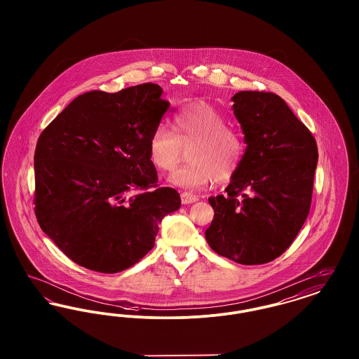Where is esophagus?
Here are the masks:
<instances>
[{
  "label": "esophagus",
  "mask_w": 359,
  "mask_h": 359,
  "mask_svg": "<svg viewBox=\"0 0 359 359\" xmlns=\"http://www.w3.org/2000/svg\"><path fill=\"white\" fill-rule=\"evenodd\" d=\"M180 198H182V203H183V205L195 203V202H198V199H199L196 195H192V194H188V192H182Z\"/></svg>",
  "instance_id": "esophagus-1"
}]
</instances>
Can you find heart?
Here are the masks:
<instances>
[{
    "label": "heart",
    "instance_id": "1",
    "mask_svg": "<svg viewBox=\"0 0 359 359\" xmlns=\"http://www.w3.org/2000/svg\"><path fill=\"white\" fill-rule=\"evenodd\" d=\"M172 132L156 126L149 140V158L157 170L171 172L179 164L183 149H189L187 167L173 172L172 184L198 191L214 180L224 183L238 172L246 151L243 136L227 126L221 111L205 102L188 103L172 118Z\"/></svg>",
    "mask_w": 359,
    "mask_h": 359
}]
</instances>
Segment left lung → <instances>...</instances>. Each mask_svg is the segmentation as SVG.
<instances>
[{"label": "left lung", "mask_w": 359, "mask_h": 359, "mask_svg": "<svg viewBox=\"0 0 359 359\" xmlns=\"http://www.w3.org/2000/svg\"><path fill=\"white\" fill-rule=\"evenodd\" d=\"M231 101L248 147L226 195L208 198L215 214L205 239L219 256L261 265L281 256L307 219L318 147L273 93L239 91Z\"/></svg>", "instance_id": "left-lung-1"}]
</instances>
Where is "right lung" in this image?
<instances>
[{"instance_id":"1","label":"right lung","mask_w":359,"mask_h":359,"mask_svg":"<svg viewBox=\"0 0 359 359\" xmlns=\"http://www.w3.org/2000/svg\"><path fill=\"white\" fill-rule=\"evenodd\" d=\"M142 83L76 97L41 132L34 151V214L75 264L118 273L154 246L163 218L180 208L157 188L148 140L170 103Z\"/></svg>"}]
</instances>
